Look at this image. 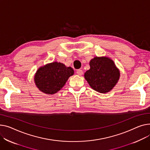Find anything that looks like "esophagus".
<instances>
[{
	"mask_svg": "<svg viewBox=\"0 0 150 150\" xmlns=\"http://www.w3.org/2000/svg\"><path fill=\"white\" fill-rule=\"evenodd\" d=\"M76 74H77L78 75H79V76H81V75L83 74V72L82 70L78 69V71H76Z\"/></svg>",
	"mask_w": 150,
	"mask_h": 150,
	"instance_id": "esophagus-1",
	"label": "esophagus"
}]
</instances>
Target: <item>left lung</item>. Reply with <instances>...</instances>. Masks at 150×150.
<instances>
[{
    "instance_id": "8db88e82",
    "label": "left lung",
    "mask_w": 150,
    "mask_h": 150,
    "mask_svg": "<svg viewBox=\"0 0 150 150\" xmlns=\"http://www.w3.org/2000/svg\"><path fill=\"white\" fill-rule=\"evenodd\" d=\"M84 74L86 81L95 91L106 93L113 88L120 78V71L113 60L107 57H95Z\"/></svg>"
}]
</instances>
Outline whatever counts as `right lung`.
Segmentation results:
<instances>
[{
	"label": "right lung",
	"instance_id": "obj_1",
	"mask_svg": "<svg viewBox=\"0 0 150 150\" xmlns=\"http://www.w3.org/2000/svg\"><path fill=\"white\" fill-rule=\"evenodd\" d=\"M74 74L71 67L57 62L39 67L34 75V83L40 91L53 95L63 87L70 76Z\"/></svg>",
	"mask_w": 150,
	"mask_h": 150
}]
</instances>
